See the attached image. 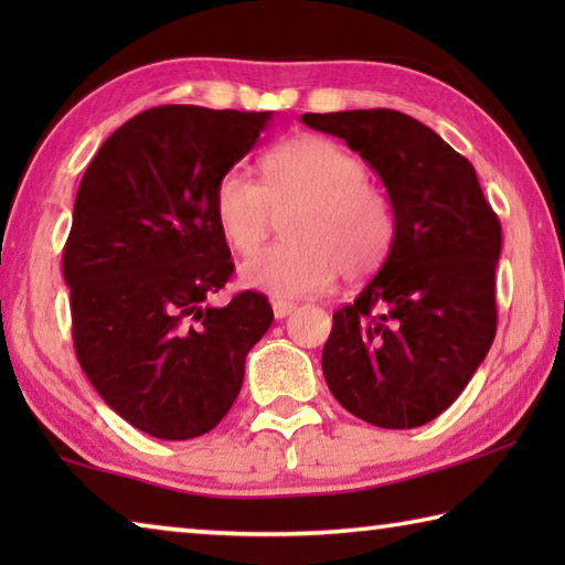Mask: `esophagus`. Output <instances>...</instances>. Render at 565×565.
Returning <instances> with one entry per match:
<instances>
[{
	"instance_id": "1",
	"label": "esophagus",
	"mask_w": 565,
	"mask_h": 565,
	"mask_svg": "<svg viewBox=\"0 0 565 565\" xmlns=\"http://www.w3.org/2000/svg\"><path fill=\"white\" fill-rule=\"evenodd\" d=\"M271 309H274V317L281 321V319L289 317V313H294L296 303H291V301H284V299H276V301H271Z\"/></svg>"
}]
</instances>
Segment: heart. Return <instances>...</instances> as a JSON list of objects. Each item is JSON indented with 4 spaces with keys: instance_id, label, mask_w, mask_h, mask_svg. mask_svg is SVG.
<instances>
[{
    "instance_id": "b5f03b06",
    "label": "heart",
    "mask_w": 565,
    "mask_h": 565,
    "mask_svg": "<svg viewBox=\"0 0 565 565\" xmlns=\"http://www.w3.org/2000/svg\"><path fill=\"white\" fill-rule=\"evenodd\" d=\"M286 216V242L271 244L238 266L246 289L299 299L329 289L341 271L361 279L386 259L396 234L394 204L366 179L363 161L339 141L301 134L264 159V184L242 169L218 179L214 216L224 242L252 254Z\"/></svg>"
}]
</instances>
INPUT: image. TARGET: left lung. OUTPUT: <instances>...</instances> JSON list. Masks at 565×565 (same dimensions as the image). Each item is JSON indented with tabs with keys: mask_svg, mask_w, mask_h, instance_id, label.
I'll return each mask as SVG.
<instances>
[{
	"mask_svg": "<svg viewBox=\"0 0 565 565\" xmlns=\"http://www.w3.org/2000/svg\"><path fill=\"white\" fill-rule=\"evenodd\" d=\"M359 151L394 204V244L321 353L339 404L366 424L416 428L454 404L495 337L501 222L471 161L394 109L303 114Z\"/></svg>",
	"mask_w": 565,
	"mask_h": 565,
	"instance_id": "obj_1",
	"label": "left lung"
}]
</instances>
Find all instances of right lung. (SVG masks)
Returning <instances> with one entry per match:
<instances>
[{"instance_id":"right-lung-1","label":"right lung","mask_w":565,"mask_h":565,"mask_svg":"<svg viewBox=\"0 0 565 565\" xmlns=\"http://www.w3.org/2000/svg\"><path fill=\"white\" fill-rule=\"evenodd\" d=\"M271 111L167 104L104 141L82 177L64 281L74 349L107 406L154 438L212 431L269 331L266 296L209 299L234 271L216 226L218 179L254 149Z\"/></svg>"}]
</instances>
